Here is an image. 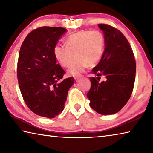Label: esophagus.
<instances>
[{"instance_id":"34e87169","label":"esophagus","mask_w":153,"mask_h":153,"mask_svg":"<svg viewBox=\"0 0 153 153\" xmlns=\"http://www.w3.org/2000/svg\"><path fill=\"white\" fill-rule=\"evenodd\" d=\"M81 77H82V75H76V76H74V77L75 79H77Z\"/></svg>"}]
</instances>
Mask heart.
<instances>
[{
    "mask_svg": "<svg viewBox=\"0 0 153 153\" xmlns=\"http://www.w3.org/2000/svg\"><path fill=\"white\" fill-rule=\"evenodd\" d=\"M65 46L56 45L53 49L56 60L63 67H68V73L76 76L84 70L87 66H94L103 55L105 38L99 30H81L72 33L65 40Z\"/></svg>",
    "mask_w": 153,
    "mask_h": 153,
    "instance_id": "obj_1",
    "label": "heart"
}]
</instances>
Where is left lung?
<instances>
[{"label":"left lung","mask_w":153,"mask_h":153,"mask_svg":"<svg viewBox=\"0 0 153 153\" xmlns=\"http://www.w3.org/2000/svg\"><path fill=\"white\" fill-rule=\"evenodd\" d=\"M104 33L105 47L102 58L92 69L91 88L87 93L92 109L102 115H112L128 102L134 88L136 61L133 51L122 33L107 24H98ZM100 75L106 80L98 82Z\"/></svg>","instance_id":"1"}]
</instances>
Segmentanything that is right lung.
<instances>
[{
    "instance_id": "right-lung-1",
    "label": "right lung",
    "mask_w": 153,
    "mask_h": 153,
    "mask_svg": "<svg viewBox=\"0 0 153 153\" xmlns=\"http://www.w3.org/2000/svg\"><path fill=\"white\" fill-rule=\"evenodd\" d=\"M66 31L61 27H40L32 31L21 46L17 69L20 91L28 108L41 117L54 118L63 111L74 83V77L61 80L65 71L56 64L53 54Z\"/></svg>"
}]
</instances>
